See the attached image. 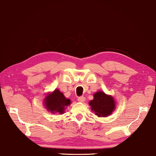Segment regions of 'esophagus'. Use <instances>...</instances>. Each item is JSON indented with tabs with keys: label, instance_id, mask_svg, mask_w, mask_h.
Segmentation results:
<instances>
[{
	"label": "esophagus",
	"instance_id": "esophagus-1",
	"mask_svg": "<svg viewBox=\"0 0 156 156\" xmlns=\"http://www.w3.org/2000/svg\"><path fill=\"white\" fill-rule=\"evenodd\" d=\"M85 100H86V98L84 96H81V97L78 98V101L80 102H84V101H85Z\"/></svg>",
	"mask_w": 156,
	"mask_h": 156
}]
</instances>
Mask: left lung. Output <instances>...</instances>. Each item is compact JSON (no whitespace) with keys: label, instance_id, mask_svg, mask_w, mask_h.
I'll return each instance as SVG.
<instances>
[{"label":"left lung","instance_id":"obj_1","mask_svg":"<svg viewBox=\"0 0 156 156\" xmlns=\"http://www.w3.org/2000/svg\"><path fill=\"white\" fill-rule=\"evenodd\" d=\"M116 103L112 96L99 91L94 94V99L89 101V105L98 117H108L114 112Z\"/></svg>","mask_w":156,"mask_h":156}]
</instances>
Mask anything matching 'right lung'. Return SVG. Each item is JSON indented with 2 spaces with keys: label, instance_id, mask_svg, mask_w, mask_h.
Masks as SVG:
<instances>
[{
  "label": "right lung",
  "instance_id": "1",
  "mask_svg": "<svg viewBox=\"0 0 156 156\" xmlns=\"http://www.w3.org/2000/svg\"><path fill=\"white\" fill-rule=\"evenodd\" d=\"M71 104L70 99L67 98L58 89L52 92H49L43 99L44 107L47 112L52 113L63 114L69 105Z\"/></svg>",
  "mask_w": 156,
  "mask_h": 156
}]
</instances>
